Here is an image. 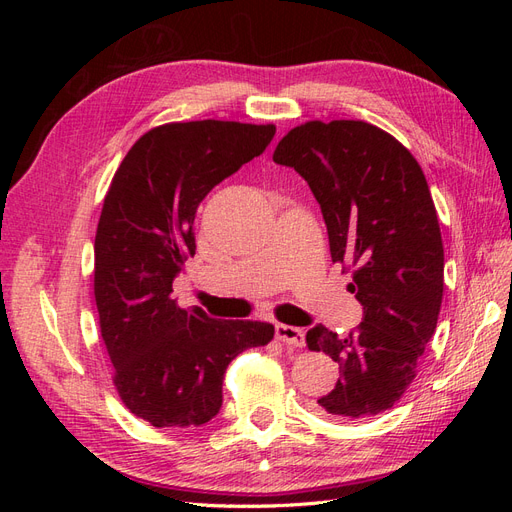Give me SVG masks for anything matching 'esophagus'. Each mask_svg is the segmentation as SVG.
<instances>
[{"instance_id": "obj_1", "label": "esophagus", "mask_w": 512, "mask_h": 512, "mask_svg": "<svg viewBox=\"0 0 512 512\" xmlns=\"http://www.w3.org/2000/svg\"><path fill=\"white\" fill-rule=\"evenodd\" d=\"M275 337L292 348L305 346V333L297 327H290V324H275Z\"/></svg>"}]
</instances>
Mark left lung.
<instances>
[{
  "mask_svg": "<svg viewBox=\"0 0 512 512\" xmlns=\"http://www.w3.org/2000/svg\"><path fill=\"white\" fill-rule=\"evenodd\" d=\"M307 181L322 209L331 258L352 273L363 322L348 335L316 324L307 348L339 365L318 399L339 421L393 408L416 378L436 331L444 247L423 168L395 136L367 121H305L273 151Z\"/></svg>",
  "mask_w": 512,
  "mask_h": 512,
  "instance_id": "left-lung-1",
  "label": "left lung"
}]
</instances>
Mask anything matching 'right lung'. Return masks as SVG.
<instances>
[{
	"label": "right lung",
	"mask_w": 512,
	"mask_h": 512,
	"mask_svg": "<svg viewBox=\"0 0 512 512\" xmlns=\"http://www.w3.org/2000/svg\"><path fill=\"white\" fill-rule=\"evenodd\" d=\"M273 136V123H164L138 138L108 185L94 243L100 333L123 406L153 427L209 423L228 363L273 339L269 322L213 320L173 299L196 252L200 200Z\"/></svg>",
	"instance_id": "right-lung-1"
}]
</instances>
